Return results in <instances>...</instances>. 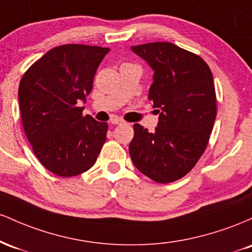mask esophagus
Segmentation results:
<instances>
[{"label":"esophagus","mask_w":252,"mask_h":252,"mask_svg":"<svg viewBox=\"0 0 252 252\" xmlns=\"http://www.w3.org/2000/svg\"><path fill=\"white\" fill-rule=\"evenodd\" d=\"M110 123L111 124H122L123 120H121V118H118L116 116H112L111 120H110Z\"/></svg>","instance_id":"34e87169"}]
</instances>
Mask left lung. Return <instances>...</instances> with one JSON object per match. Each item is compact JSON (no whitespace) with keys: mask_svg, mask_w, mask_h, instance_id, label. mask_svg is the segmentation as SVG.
I'll use <instances>...</instances> for the list:
<instances>
[{"mask_svg":"<svg viewBox=\"0 0 252 252\" xmlns=\"http://www.w3.org/2000/svg\"><path fill=\"white\" fill-rule=\"evenodd\" d=\"M131 50L154 71L148 98L158 123L153 132L134 124L130 158L142 174L168 184L189 173L209 143L217 115L212 72L204 59L172 42Z\"/></svg>","mask_w":252,"mask_h":252,"instance_id":"left-lung-1","label":"left lung"}]
</instances>
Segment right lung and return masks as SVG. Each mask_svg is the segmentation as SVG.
<instances>
[{
    "mask_svg": "<svg viewBox=\"0 0 252 252\" xmlns=\"http://www.w3.org/2000/svg\"><path fill=\"white\" fill-rule=\"evenodd\" d=\"M110 50L62 45L25 72L19 86L22 126L37 160L56 175L71 178L96 162L108 123L83 116L100 62Z\"/></svg>",
    "mask_w": 252,
    "mask_h": 252,
    "instance_id": "right-lung-1",
    "label": "right lung"
}]
</instances>
